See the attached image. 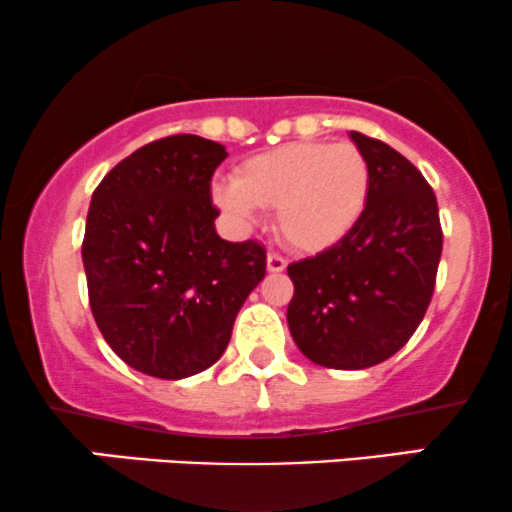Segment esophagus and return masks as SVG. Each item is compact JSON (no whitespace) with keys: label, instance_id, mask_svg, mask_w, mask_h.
<instances>
[{"label":"esophagus","instance_id":"obj_1","mask_svg":"<svg viewBox=\"0 0 512 512\" xmlns=\"http://www.w3.org/2000/svg\"><path fill=\"white\" fill-rule=\"evenodd\" d=\"M268 270L270 273H282L287 268V261L280 254H268Z\"/></svg>","mask_w":512,"mask_h":512}]
</instances>
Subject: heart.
Masks as SVG:
<instances>
[{
	"mask_svg": "<svg viewBox=\"0 0 512 512\" xmlns=\"http://www.w3.org/2000/svg\"><path fill=\"white\" fill-rule=\"evenodd\" d=\"M370 166L356 144L294 142L246 159L235 180L213 185V199L239 225L258 206L275 208V227L292 249L320 254L349 235L365 213Z\"/></svg>",
	"mask_w": 512,
	"mask_h": 512,
	"instance_id": "heart-1",
	"label": "heart"
}]
</instances>
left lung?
<instances>
[{"label": "left lung", "mask_w": 512, "mask_h": 512, "mask_svg": "<svg viewBox=\"0 0 512 512\" xmlns=\"http://www.w3.org/2000/svg\"><path fill=\"white\" fill-rule=\"evenodd\" d=\"M370 166L358 225L330 249L287 268L294 296L287 323L308 361L363 370L413 337L437 282V197L418 168L389 144L351 132Z\"/></svg>", "instance_id": "left-lung-1"}]
</instances>
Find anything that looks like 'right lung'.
<instances>
[{"label":"right lung","mask_w":512,"mask_h":512,"mask_svg":"<svg viewBox=\"0 0 512 512\" xmlns=\"http://www.w3.org/2000/svg\"><path fill=\"white\" fill-rule=\"evenodd\" d=\"M223 144L170 135L104 175L82 263L99 332L130 368L182 380L211 368L239 308L266 277V249L218 237L211 178Z\"/></svg>","instance_id":"1"}]
</instances>
